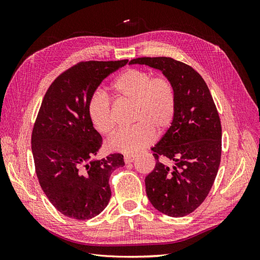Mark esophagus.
<instances>
[{
    "label": "esophagus",
    "instance_id": "1",
    "mask_svg": "<svg viewBox=\"0 0 260 260\" xmlns=\"http://www.w3.org/2000/svg\"><path fill=\"white\" fill-rule=\"evenodd\" d=\"M136 158H137V155L136 154H125L124 157H123L125 164H130V162H132L133 160H135Z\"/></svg>",
    "mask_w": 260,
    "mask_h": 260
}]
</instances>
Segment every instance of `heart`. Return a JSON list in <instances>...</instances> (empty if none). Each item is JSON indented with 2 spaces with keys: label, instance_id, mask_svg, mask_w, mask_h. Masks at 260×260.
I'll return each instance as SVG.
<instances>
[{
  "label": "heart",
  "instance_id": "1",
  "mask_svg": "<svg viewBox=\"0 0 260 260\" xmlns=\"http://www.w3.org/2000/svg\"><path fill=\"white\" fill-rule=\"evenodd\" d=\"M112 90L118 98L135 105L131 119L135 124L117 132L108 141L112 151L137 153L151 143L154 136L159 137L171 127L176 117L177 93L167 77H153L145 70L128 69L114 80ZM86 109L92 127L102 136H112L116 123L105 94L93 92Z\"/></svg>",
  "mask_w": 260,
  "mask_h": 260
}]
</instances>
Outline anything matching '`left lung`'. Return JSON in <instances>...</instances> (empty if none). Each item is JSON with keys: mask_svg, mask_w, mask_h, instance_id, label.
Here are the masks:
<instances>
[{"mask_svg": "<svg viewBox=\"0 0 260 260\" xmlns=\"http://www.w3.org/2000/svg\"><path fill=\"white\" fill-rule=\"evenodd\" d=\"M130 64L159 69L174 83L176 117L152 151L154 170L145 178L152 205L165 215L183 217L205 201L221 160V122L215 102L202 76L171 57H139ZM174 161L169 168L160 162Z\"/></svg>", "mask_w": 260, "mask_h": 260, "instance_id": "8db88e82", "label": "left lung"}]
</instances>
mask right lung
Segmentation results:
<instances>
[{"label":"right lung","mask_w":260,"mask_h":260,"mask_svg":"<svg viewBox=\"0 0 260 260\" xmlns=\"http://www.w3.org/2000/svg\"><path fill=\"white\" fill-rule=\"evenodd\" d=\"M127 62H78L43 98L31 136L36 174L46 198L66 217L88 220L101 214L112 195L109 177L124 165L119 153L94 159L103 141L86 107L101 82Z\"/></svg>","instance_id":"add662e5"}]
</instances>
